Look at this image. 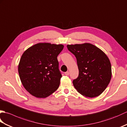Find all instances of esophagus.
Segmentation results:
<instances>
[{
    "mask_svg": "<svg viewBox=\"0 0 127 127\" xmlns=\"http://www.w3.org/2000/svg\"><path fill=\"white\" fill-rule=\"evenodd\" d=\"M69 74H70V73H69V71H66V72H65V75H67V76H68V75H69Z\"/></svg>",
    "mask_w": 127,
    "mask_h": 127,
    "instance_id": "1",
    "label": "esophagus"
}]
</instances>
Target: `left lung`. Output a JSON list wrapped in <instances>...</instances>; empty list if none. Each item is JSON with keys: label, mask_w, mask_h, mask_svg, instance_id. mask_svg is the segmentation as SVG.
<instances>
[{"label": "left lung", "mask_w": 127, "mask_h": 127, "mask_svg": "<svg viewBox=\"0 0 127 127\" xmlns=\"http://www.w3.org/2000/svg\"><path fill=\"white\" fill-rule=\"evenodd\" d=\"M68 50L75 55L79 76L72 81L78 92L94 98L103 92L111 79V65L109 58L100 49L89 43L68 45Z\"/></svg>", "instance_id": "obj_1"}]
</instances>
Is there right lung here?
<instances>
[{
    "mask_svg": "<svg viewBox=\"0 0 127 127\" xmlns=\"http://www.w3.org/2000/svg\"><path fill=\"white\" fill-rule=\"evenodd\" d=\"M63 45L39 43L25 51L18 64L20 80L32 95L45 98L57 90L62 74L57 56Z\"/></svg>",
    "mask_w": 127,
    "mask_h": 127,
    "instance_id": "right-lung-1",
    "label": "right lung"
}]
</instances>
